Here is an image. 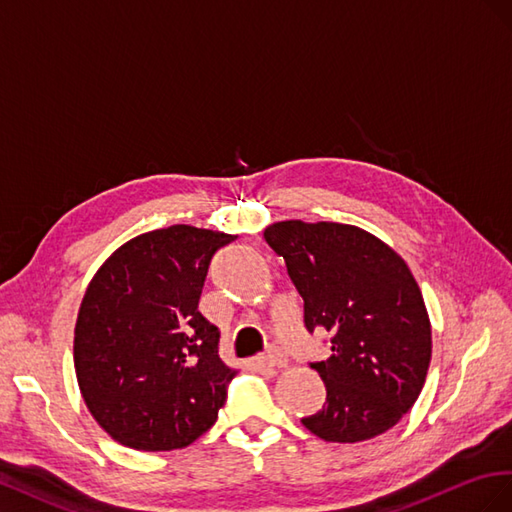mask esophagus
Returning <instances> with one entry per match:
<instances>
[{
  "label": "esophagus",
  "instance_id": "34e87169",
  "mask_svg": "<svg viewBox=\"0 0 512 512\" xmlns=\"http://www.w3.org/2000/svg\"><path fill=\"white\" fill-rule=\"evenodd\" d=\"M261 362L268 364V367H285V364H287V356L281 352V349L270 347L268 352H266V356L261 358Z\"/></svg>",
  "mask_w": 512,
  "mask_h": 512
}]
</instances>
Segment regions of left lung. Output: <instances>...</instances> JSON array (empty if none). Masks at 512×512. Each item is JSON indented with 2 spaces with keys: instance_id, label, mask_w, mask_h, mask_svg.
<instances>
[{
  "instance_id": "obj_1",
  "label": "left lung",
  "mask_w": 512,
  "mask_h": 512,
  "mask_svg": "<svg viewBox=\"0 0 512 512\" xmlns=\"http://www.w3.org/2000/svg\"><path fill=\"white\" fill-rule=\"evenodd\" d=\"M264 238L304 302V328L332 334L330 358L311 362L326 403L302 425L341 444L386 433L412 410L431 362V324L414 274L354 225L283 221Z\"/></svg>"
}]
</instances>
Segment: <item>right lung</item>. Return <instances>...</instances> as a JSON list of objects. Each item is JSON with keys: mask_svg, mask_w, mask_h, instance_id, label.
Returning <instances> with one entry per match:
<instances>
[{"mask_svg": "<svg viewBox=\"0 0 512 512\" xmlns=\"http://www.w3.org/2000/svg\"><path fill=\"white\" fill-rule=\"evenodd\" d=\"M236 236L191 225L141 233L115 251L81 302L75 371L87 410L135 450L193 444L218 418L236 371L197 306L210 261Z\"/></svg>", "mask_w": 512, "mask_h": 512, "instance_id": "right-lung-1", "label": "right lung"}]
</instances>
